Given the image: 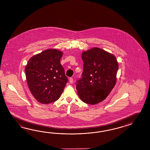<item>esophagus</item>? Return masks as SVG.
Returning <instances> with one entry per match:
<instances>
[{"label":"esophagus","instance_id":"esophagus-1","mask_svg":"<svg viewBox=\"0 0 150 150\" xmlns=\"http://www.w3.org/2000/svg\"><path fill=\"white\" fill-rule=\"evenodd\" d=\"M69 82L71 83H72L73 81V78L72 77H70L69 78Z\"/></svg>","mask_w":150,"mask_h":150}]
</instances>
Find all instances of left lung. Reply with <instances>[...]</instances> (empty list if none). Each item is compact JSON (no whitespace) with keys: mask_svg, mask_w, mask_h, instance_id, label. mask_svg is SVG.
Returning a JSON list of instances; mask_svg holds the SVG:
<instances>
[{"mask_svg":"<svg viewBox=\"0 0 150 150\" xmlns=\"http://www.w3.org/2000/svg\"><path fill=\"white\" fill-rule=\"evenodd\" d=\"M81 58L83 72L76 81L78 94L85 103H98L106 98L115 85L119 69L116 58L99 48L83 52Z\"/></svg>","mask_w":150,"mask_h":150,"instance_id":"8db88e82","label":"left lung"}]
</instances>
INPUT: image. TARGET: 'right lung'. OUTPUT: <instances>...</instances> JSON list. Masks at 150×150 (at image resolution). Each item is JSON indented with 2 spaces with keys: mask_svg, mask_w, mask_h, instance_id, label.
I'll return each mask as SVG.
<instances>
[{
  "mask_svg": "<svg viewBox=\"0 0 150 150\" xmlns=\"http://www.w3.org/2000/svg\"><path fill=\"white\" fill-rule=\"evenodd\" d=\"M62 53L57 50H44L31 58L25 67L27 83L32 95L40 103L57 100L68 83L60 64Z\"/></svg>",
  "mask_w": 150,
  "mask_h": 150,
  "instance_id": "obj_1",
  "label": "right lung"
}]
</instances>
